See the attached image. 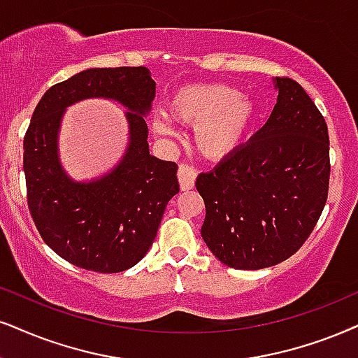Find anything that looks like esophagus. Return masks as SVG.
<instances>
[{"label":"esophagus","mask_w":358,"mask_h":358,"mask_svg":"<svg viewBox=\"0 0 358 358\" xmlns=\"http://www.w3.org/2000/svg\"><path fill=\"white\" fill-rule=\"evenodd\" d=\"M194 180H196V171L192 166L188 165H180L178 166V182H180V188L183 192L187 189H192L194 187Z\"/></svg>","instance_id":"obj_1"}]
</instances>
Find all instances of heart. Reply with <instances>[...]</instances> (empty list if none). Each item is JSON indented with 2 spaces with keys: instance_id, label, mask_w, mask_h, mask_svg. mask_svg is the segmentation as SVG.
Masks as SVG:
<instances>
[{
  "instance_id": "1",
  "label": "heart",
  "mask_w": 358,
  "mask_h": 358,
  "mask_svg": "<svg viewBox=\"0 0 358 358\" xmlns=\"http://www.w3.org/2000/svg\"><path fill=\"white\" fill-rule=\"evenodd\" d=\"M166 114L178 124L196 125L194 143L210 160H224L244 145L257 117V107L228 84H193L178 89L166 102ZM157 134H170L164 120H153Z\"/></svg>"
}]
</instances>
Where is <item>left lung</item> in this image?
I'll return each instance as SVG.
<instances>
[{
    "label": "left lung",
    "mask_w": 358,
    "mask_h": 358,
    "mask_svg": "<svg viewBox=\"0 0 358 358\" xmlns=\"http://www.w3.org/2000/svg\"><path fill=\"white\" fill-rule=\"evenodd\" d=\"M274 83L279 96L268 122L194 183L206 208L201 236L234 269L269 268L296 255L327 201L324 115L299 83Z\"/></svg>",
    "instance_id": "1"
}]
</instances>
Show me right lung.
Masks as SVG:
<instances>
[{
    "label": "right lung",
    "instance_id": "add662e5",
    "mask_svg": "<svg viewBox=\"0 0 358 358\" xmlns=\"http://www.w3.org/2000/svg\"><path fill=\"white\" fill-rule=\"evenodd\" d=\"M89 96L129 108L131 143L110 174L76 184L58 164L57 130L65 107ZM153 97L147 67H99L52 85L34 108L22 157L29 213L44 243L78 268L114 274L137 264L155 241L166 203L180 192L178 165L148 152L143 115Z\"/></svg>",
    "mask_w": 358,
    "mask_h": 358
}]
</instances>
